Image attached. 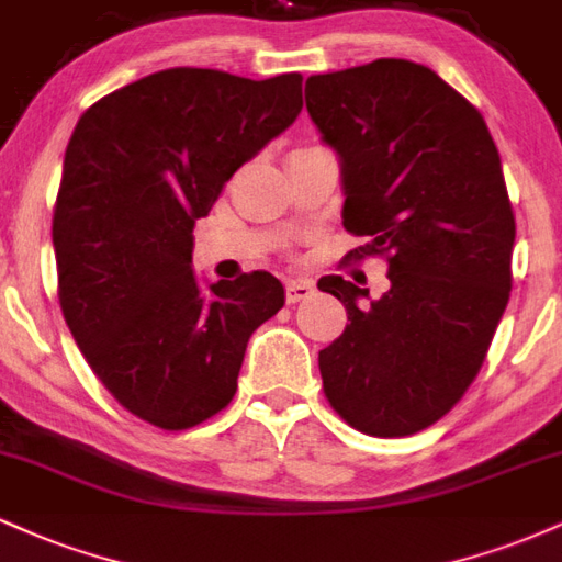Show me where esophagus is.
Returning <instances> with one entry per match:
<instances>
[{
  "instance_id": "obj_1",
  "label": "esophagus",
  "mask_w": 562,
  "mask_h": 562,
  "mask_svg": "<svg viewBox=\"0 0 562 562\" xmlns=\"http://www.w3.org/2000/svg\"><path fill=\"white\" fill-rule=\"evenodd\" d=\"M312 293H314L312 280H288L285 282V301L288 303H299L303 299H308Z\"/></svg>"
}]
</instances>
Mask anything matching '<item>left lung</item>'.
<instances>
[{
	"instance_id": "obj_1",
	"label": "left lung",
	"mask_w": 562,
	"mask_h": 562,
	"mask_svg": "<svg viewBox=\"0 0 562 562\" xmlns=\"http://www.w3.org/2000/svg\"><path fill=\"white\" fill-rule=\"evenodd\" d=\"M306 111L344 160V227L383 256L378 301L338 274L317 282L348 325L319 351L322 389L351 428L398 438L465 396L513 288L515 214L479 108L409 60L306 79Z\"/></svg>"
}]
</instances>
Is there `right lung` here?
<instances>
[{
    "label": "right lung",
    "mask_w": 562,
    "mask_h": 562,
    "mask_svg": "<svg viewBox=\"0 0 562 562\" xmlns=\"http://www.w3.org/2000/svg\"><path fill=\"white\" fill-rule=\"evenodd\" d=\"M301 81L158 70L97 100L70 134L53 214L57 299L100 383L156 428L222 412L248 338L285 303L269 272L200 293L192 229L232 173L293 124Z\"/></svg>",
    "instance_id": "add662e5"
}]
</instances>
